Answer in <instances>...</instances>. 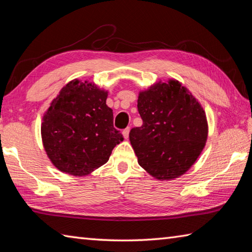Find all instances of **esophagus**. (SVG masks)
<instances>
[{"mask_svg":"<svg viewBox=\"0 0 252 252\" xmlns=\"http://www.w3.org/2000/svg\"><path fill=\"white\" fill-rule=\"evenodd\" d=\"M129 133H130V127H126V129L122 131V135L126 138V140H127V137H129Z\"/></svg>","mask_w":252,"mask_h":252,"instance_id":"1","label":"esophagus"}]
</instances>
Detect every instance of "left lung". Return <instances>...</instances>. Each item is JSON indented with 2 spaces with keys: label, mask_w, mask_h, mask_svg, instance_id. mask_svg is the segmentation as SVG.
<instances>
[{
  "label": "left lung",
  "mask_w": 252,
  "mask_h": 252,
  "mask_svg": "<svg viewBox=\"0 0 252 252\" xmlns=\"http://www.w3.org/2000/svg\"><path fill=\"white\" fill-rule=\"evenodd\" d=\"M137 109L143 126L129 137L141 167L159 181L180 178L205 148L208 121L201 104L175 79L140 91Z\"/></svg>",
  "instance_id": "8db88e82"
}]
</instances>
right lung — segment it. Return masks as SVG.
<instances>
[{
	"label": "right lung",
	"mask_w": 252,
	"mask_h": 252,
	"mask_svg": "<svg viewBox=\"0 0 252 252\" xmlns=\"http://www.w3.org/2000/svg\"><path fill=\"white\" fill-rule=\"evenodd\" d=\"M108 91L89 80L69 81L52 100L41 123L51 162L63 173L84 176L105 164L123 141L106 105Z\"/></svg>",
	"instance_id": "right-lung-1"
}]
</instances>
